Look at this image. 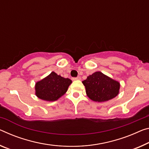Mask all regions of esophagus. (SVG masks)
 I'll list each match as a JSON object with an SVG mask.
<instances>
[{
  "label": "esophagus",
  "mask_w": 149,
  "mask_h": 149,
  "mask_svg": "<svg viewBox=\"0 0 149 149\" xmlns=\"http://www.w3.org/2000/svg\"><path fill=\"white\" fill-rule=\"evenodd\" d=\"M78 79H81V77L79 76L77 77H73V80H78Z\"/></svg>",
  "instance_id": "1"
}]
</instances>
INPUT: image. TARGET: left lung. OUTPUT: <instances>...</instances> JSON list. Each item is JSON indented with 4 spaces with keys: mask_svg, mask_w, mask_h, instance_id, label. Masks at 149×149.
<instances>
[{
    "mask_svg": "<svg viewBox=\"0 0 149 149\" xmlns=\"http://www.w3.org/2000/svg\"><path fill=\"white\" fill-rule=\"evenodd\" d=\"M86 93L91 100L103 102L111 100L119 93L120 84L100 72L93 73L82 81Z\"/></svg>",
    "mask_w": 149,
    "mask_h": 149,
    "instance_id": "left-lung-1",
    "label": "left lung"
}]
</instances>
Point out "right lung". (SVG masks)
<instances>
[{
  "mask_svg": "<svg viewBox=\"0 0 149 149\" xmlns=\"http://www.w3.org/2000/svg\"><path fill=\"white\" fill-rule=\"evenodd\" d=\"M72 80L52 72L48 76L36 84V95L45 101L57 100L68 90Z\"/></svg>",
  "mask_w": 149,
  "mask_h": 149,
  "instance_id": "right-lung-1",
  "label": "right lung"
}]
</instances>
